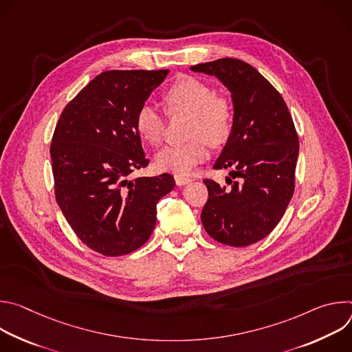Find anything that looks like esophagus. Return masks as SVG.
I'll use <instances>...</instances> for the list:
<instances>
[{
  "label": "esophagus",
  "instance_id": "esophagus-1",
  "mask_svg": "<svg viewBox=\"0 0 352 352\" xmlns=\"http://www.w3.org/2000/svg\"><path fill=\"white\" fill-rule=\"evenodd\" d=\"M174 178H175V184H177V185H179V186H182V185H186V184L192 182V178H189V177H184V175H175Z\"/></svg>",
  "mask_w": 352,
  "mask_h": 352
}]
</instances>
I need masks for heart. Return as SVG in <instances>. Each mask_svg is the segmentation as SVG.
<instances>
[{"mask_svg":"<svg viewBox=\"0 0 352 352\" xmlns=\"http://www.w3.org/2000/svg\"><path fill=\"white\" fill-rule=\"evenodd\" d=\"M163 103L168 116L189 114L186 143L166 146L156 156L162 171L185 175L208 159L210 144H221L231 133L234 106L231 100L214 94L212 86L197 78L181 75L163 93ZM135 128L140 138L150 144L162 142L166 131V117L153 106L142 104L135 116Z\"/></svg>","mask_w":352,"mask_h":352,"instance_id":"obj_1","label":"heart"}]
</instances>
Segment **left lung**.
I'll list each match as a JSON object with an SVG mask.
<instances>
[{"mask_svg": "<svg viewBox=\"0 0 352 352\" xmlns=\"http://www.w3.org/2000/svg\"><path fill=\"white\" fill-rule=\"evenodd\" d=\"M216 76L230 91L234 124L213 168H230V188L204 179L209 199L200 214L206 232L230 246L267 236L281 220L295 188L298 135L281 94L258 69L220 58L190 67Z\"/></svg>", "mask_w": 352, "mask_h": 352, "instance_id": "obj_1", "label": "left lung"}]
</instances>
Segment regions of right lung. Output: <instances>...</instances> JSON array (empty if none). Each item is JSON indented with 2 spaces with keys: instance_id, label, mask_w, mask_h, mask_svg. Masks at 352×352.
I'll return each instance as SVG.
<instances>
[{
  "instance_id": "right-lung-1",
  "label": "right lung",
  "mask_w": 352,
  "mask_h": 352,
  "mask_svg": "<svg viewBox=\"0 0 352 352\" xmlns=\"http://www.w3.org/2000/svg\"><path fill=\"white\" fill-rule=\"evenodd\" d=\"M168 75L106 71L65 106L50 153L57 204L78 238L104 256L139 249L156 226L157 202L174 177H139L148 164L135 128L138 109Z\"/></svg>"
}]
</instances>
